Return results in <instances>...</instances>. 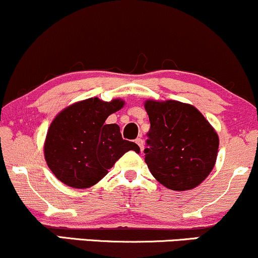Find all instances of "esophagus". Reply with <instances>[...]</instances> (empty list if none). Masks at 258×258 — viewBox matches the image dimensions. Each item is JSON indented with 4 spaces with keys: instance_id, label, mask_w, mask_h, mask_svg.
I'll return each mask as SVG.
<instances>
[{
    "instance_id": "obj_1",
    "label": "esophagus",
    "mask_w": 258,
    "mask_h": 258,
    "mask_svg": "<svg viewBox=\"0 0 258 258\" xmlns=\"http://www.w3.org/2000/svg\"><path fill=\"white\" fill-rule=\"evenodd\" d=\"M135 143L138 144V146L140 147V151L143 152V150H144V141H143V139H141V138H138L137 140H135Z\"/></svg>"
}]
</instances>
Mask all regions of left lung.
<instances>
[{
	"label": "left lung",
	"instance_id": "left-lung-1",
	"mask_svg": "<svg viewBox=\"0 0 258 258\" xmlns=\"http://www.w3.org/2000/svg\"><path fill=\"white\" fill-rule=\"evenodd\" d=\"M150 126L145 162L168 189L184 191L206 179L215 167L218 135L194 106L179 101H146Z\"/></svg>",
	"mask_w": 258,
	"mask_h": 258
}]
</instances>
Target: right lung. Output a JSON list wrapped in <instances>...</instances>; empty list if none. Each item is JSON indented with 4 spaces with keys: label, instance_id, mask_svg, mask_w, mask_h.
Wrapping results in <instances>:
<instances>
[{
    "label": "right lung",
    "instance_id": "right-lung-1",
    "mask_svg": "<svg viewBox=\"0 0 258 258\" xmlns=\"http://www.w3.org/2000/svg\"><path fill=\"white\" fill-rule=\"evenodd\" d=\"M123 105L121 100L88 98L54 118L46 137L45 158L57 179L77 189L90 187L126 151H140L137 144L121 138L117 124L105 123Z\"/></svg>",
    "mask_w": 258,
    "mask_h": 258
}]
</instances>
